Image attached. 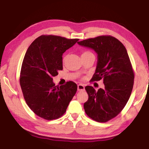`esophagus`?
Masks as SVG:
<instances>
[{"label":"esophagus","instance_id":"34e87169","mask_svg":"<svg viewBox=\"0 0 149 149\" xmlns=\"http://www.w3.org/2000/svg\"><path fill=\"white\" fill-rule=\"evenodd\" d=\"M85 90V86L84 85L79 84L77 85V91H83Z\"/></svg>","mask_w":149,"mask_h":149}]
</instances>
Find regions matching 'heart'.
Returning a JSON list of instances; mask_svg holds the SVG:
<instances>
[{
  "label": "heart",
  "instance_id": "1",
  "mask_svg": "<svg viewBox=\"0 0 149 149\" xmlns=\"http://www.w3.org/2000/svg\"><path fill=\"white\" fill-rule=\"evenodd\" d=\"M90 53H91V52L90 51H84L82 52V54H81V56H83V55H85V54H90ZM65 56H64V59H63V60H65Z\"/></svg>",
  "mask_w": 149,
  "mask_h": 149
}]
</instances>
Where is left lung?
Returning a JSON list of instances; mask_svg holds the SVG:
<instances>
[{
    "label": "left lung",
    "mask_w": 149,
    "mask_h": 149,
    "mask_svg": "<svg viewBox=\"0 0 149 149\" xmlns=\"http://www.w3.org/2000/svg\"><path fill=\"white\" fill-rule=\"evenodd\" d=\"M91 48L98 54L95 73L91 81L102 79L104 89L86 86L89 96L84 103L86 114L98 122L115 118L125 107L134 84L135 74L127 50L122 42L110 35H101L77 42Z\"/></svg>",
    "instance_id": "obj_1"
}]
</instances>
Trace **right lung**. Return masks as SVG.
I'll list each match as a JSON object with an SVG mask.
<instances>
[{
  "instance_id": "1",
  "label": "right lung",
  "mask_w": 149,
  "mask_h": 149,
  "mask_svg": "<svg viewBox=\"0 0 149 149\" xmlns=\"http://www.w3.org/2000/svg\"><path fill=\"white\" fill-rule=\"evenodd\" d=\"M79 41L42 35L30 45L22 62L19 84L27 104L38 116L56 120L64 114L77 89L69 81L58 87L53 77L62 70V54Z\"/></svg>"
}]
</instances>
